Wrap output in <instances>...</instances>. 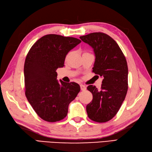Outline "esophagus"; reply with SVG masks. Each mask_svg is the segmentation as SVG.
<instances>
[{
	"label": "esophagus",
	"instance_id": "obj_1",
	"mask_svg": "<svg viewBox=\"0 0 152 152\" xmlns=\"http://www.w3.org/2000/svg\"><path fill=\"white\" fill-rule=\"evenodd\" d=\"M80 89H81L82 91H86V86L83 85V84H81L80 85Z\"/></svg>",
	"mask_w": 152,
	"mask_h": 152
}]
</instances>
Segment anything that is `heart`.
<instances>
[{
  "instance_id": "heart-1",
  "label": "heart",
  "mask_w": 152,
  "mask_h": 152,
  "mask_svg": "<svg viewBox=\"0 0 152 152\" xmlns=\"http://www.w3.org/2000/svg\"><path fill=\"white\" fill-rule=\"evenodd\" d=\"M69 54H70V53H68V54L66 55V59H67V58H68V57H69Z\"/></svg>"
}]
</instances>
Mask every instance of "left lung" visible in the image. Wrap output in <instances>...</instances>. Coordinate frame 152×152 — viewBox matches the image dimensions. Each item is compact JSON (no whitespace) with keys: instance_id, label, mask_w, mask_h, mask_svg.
<instances>
[{"instance_id":"left-lung-1","label":"left lung","mask_w":152,"mask_h":152,"mask_svg":"<svg viewBox=\"0 0 152 152\" xmlns=\"http://www.w3.org/2000/svg\"><path fill=\"white\" fill-rule=\"evenodd\" d=\"M94 50L95 61L93 72L102 76L101 88L92 85L87 89L93 95L86 111L91 120L104 123L117 114L128 89V66L124 53L116 42L103 33L80 37Z\"/></svg>"}]
</instances>
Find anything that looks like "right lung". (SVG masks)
Masks as SVG:
<instances>
[{
	"label": "right lung",
	"instance_id": "1",
	"mask_svg": "<svg viewBox=\"0 0 152 152\" xmlns=\"http://www.w3.org/2000/svg\"><path fill=\"white\" fill-rule=\"evenodd\" d=\"M81 40L50 34L28 51L24 64L25 96L43 120L56 122L66 117L68 107L80 91L75 82L57 81L56 70L64 66L66 54Z\"/></svg>",
	"mask_w": 152,
	"mask_h": 152
}]
</instances>
